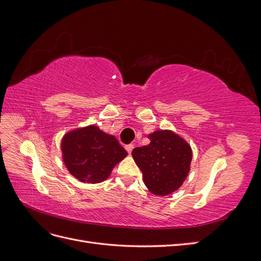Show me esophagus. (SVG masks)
<instances>
[{
	"instance_id": "esophagus-1",
	"label": "esophagus",
	"mask_w": 261,
	"mask_h": 261,
	"mask_svg": "<svg viewBox=\"0 0 261 261\" xmlns=\"http://www.w3.org/2000/svg\"><path fill=\"white\" fill-rule=\"evenodd\" d=\"M125 149H126V150H127V152H128V153H130V152L133 151V149H134V145H133V144H129V145H126V146H125Z\"/></svg>"
}]
</instances>
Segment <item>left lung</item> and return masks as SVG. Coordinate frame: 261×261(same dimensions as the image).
I'll use <instances>...</instances> for the list:
<instances>
[{"label": "left lung", "instance_id": "left-lung-1", "mask_svg": "<svg viewBox=\"0 0 261 261\" xmlns=\"http://www.w3.org/2000/svg\"><path fill=\"white\" fill-rule=\"evenodd\" d=\"M150 144L137 147L132 155L143 172L144 183L150 192L167 196L178 189L189 172L192 148L171 130L149 134Z\"/></svg>", "mask_w": 261, "mask_h": 261}]
</instances>
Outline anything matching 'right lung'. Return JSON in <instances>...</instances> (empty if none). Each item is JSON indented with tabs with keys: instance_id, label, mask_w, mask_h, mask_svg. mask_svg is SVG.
I'll list each match as a JSON object with an SVG mask.
<instances>
[{
	"instance_id": "right-lung-1",
	"label": "right lung",
	"mask_w": 261,
	"mask_h": 261,
	"mask_svg": "<svg viewBox=\"0 0 261 261\" xmlns=\"http://www.w3.org/2000/svg\"><path fill=\"white\" fill-rule=\"evenodd\" d=\"M61 147L70 174L91 184L107 179L114 165L127 155L114 136L108 135L96 125L67 133Z\"/></svg>"
}]
</instances>
